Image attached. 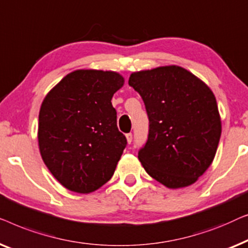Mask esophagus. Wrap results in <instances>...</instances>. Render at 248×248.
<instances>
[{
    "mask_svg": "<svg viewBox=\"0 0 248 248\" xmlns=\"http://www.w3.org/2000/svg\"><path fill=\"white\" fill-rule=\"evenodd\" d=\"M125 138H127V142H128V144H130V142L132 141V134H131V132H130V134L125 135Z\"/></svg>",
    "mask_w": 248,
    "mask_h": 248,
    "instance_id": "esophagus-1",
    "label": "esophagus"
}]
</instances>
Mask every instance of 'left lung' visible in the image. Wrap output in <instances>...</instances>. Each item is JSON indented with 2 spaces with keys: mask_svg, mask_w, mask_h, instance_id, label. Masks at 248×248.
Listing matches in <instances>:
<instances>
[{
  "mask_svg": "<svg viewBox=\"0 0 248 248\" xmlns=\"http://www.w3.org/2000/svg\"><path fill=\"white\" fill-rule=\"evenodd\" d=\"M149 119L148 139L138 153L148 175L169 189L197 182L211 165L221 135L215 94L176 65L132 73Z\"/></svg>",
  "mask_w": 248,
  "mask_h": 248,
  "instance_id": "left-lung-1",
  "label": "left lung"
}]
</instances>
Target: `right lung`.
Segmentation results:
<instances>
[{"mask_svg": "<svg viewBox=\"0 0 248 248\" xmlns=\"http://www.w3.org/2000/svg\"><path fill=\"white\" fill-rule=\"evenodd\" d=\"M124 84L119 73L78 69L41 103L38 145L48 170L66 189L91 193L112 177L127 145L111 99Z\"/></svg>", "mask_w": 248, "mask_h": 248, "instance_id": "right-lung-1", "label": "right lung"}]
</instances>
